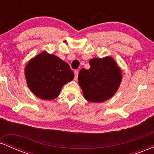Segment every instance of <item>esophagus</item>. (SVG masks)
<instances>
[{
    "mask_svg": "<svg viewBox=\"0 0 154 154\" xmlns=\"http://www.w3.org/2000/svg\"><path fill=\"white\" fill-rule=\"evenodd\" d=\"M78 73H79V72L77 71V70L75 71V80H77V77H78Z\"/></svg>",
    "mask_w": 154,
    "mask_h": 154,
    "instance_id": "34e87169",
    "label": "esophagus"
}]
</instances>
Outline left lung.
Returning a JSON list of instances; mask_svg holds the SVG:
<instances>
[{
	"label": "left lung",
	"mask_w": 154,
	"mask_h": 154,
	"mask_svg": "<svg viewBox=\"0 0 154 154\" xmlns=\"http://www.w3.org/2000/svg\"><path fill=\"white\" fill-rule=\"evenodd\" d=\"M89 69L82 68L78 81L84 98L88 101L100 103L114 95L122 80V72L111 57L90 60Z\"/></svg>",
	"instance_id": "left-lung-1"
}]
</instances>
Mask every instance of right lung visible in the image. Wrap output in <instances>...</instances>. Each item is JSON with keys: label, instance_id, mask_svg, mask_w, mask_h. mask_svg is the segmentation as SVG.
<instances>
[{"label": "right lung", "instance_id": "1", "mask_svg": "<svg viewBox=\"0 0 154 154\" xmlns=\"http://www.w3.org/2000/svg\"><path fill=\"white\" fill-rule=\"evenodd\" d=\"M74 76L68 63L46 52L29 61L25 68L28 87L36 96L44 100L56 98L62 86L72 80Z\"/></svg>", "mask_w": 154, "mask_h": 154}]
</instances>
